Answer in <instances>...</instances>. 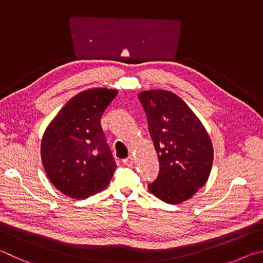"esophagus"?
<instances>
[{
	"instance_id": "esophagus-1",
	"label": "esophagus",
	"mask_w": 263,
	"mask_h": 263,
	"mask_svg": "<svg viewBox=\"0 0 263 263\" xmlns=\"http://www.w3.org/2000/svg\"><path fill=\"white\" fill-rule=\"evenodd\" d=\"M122 163H123L124 165H126V166H132L133 163H134V158H133L132 156H129V157L124 158V159L122 160Z\"/></svg>"
}]
</instances>
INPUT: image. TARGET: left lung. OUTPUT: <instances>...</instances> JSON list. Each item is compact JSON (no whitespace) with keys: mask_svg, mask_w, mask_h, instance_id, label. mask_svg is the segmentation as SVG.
Listing matches in <instances>:
<instances>
[{"mask_svg":"<svg viewBox=\"0 0 263 263\" xmlns=\"http://www.w3.org/2000/svg\"><path fill=\"white\" fill-rule=\"evenodd\" d=\"M139 99L160 165L149 191L166 203H181L209 178L214 149L208 132L190 106L171 91H143Z\"/></svg>","mask_w":263,"mask_h":263,"instance_id":"obj_1","label":"left lung"}]
</instances>
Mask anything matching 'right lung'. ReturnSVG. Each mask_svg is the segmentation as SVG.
<instances>
[{"mask_svg": "<svg viewBox=\"0 0 263 263\" xmlns=\"http://www.w3.org/2000/svg\"><path fill=\"white\" fill-rule=\"evenodd\" d=\"M118 90L93 87L60 109L41 140V160L50 182L71 199L82 200L108 186L117 167L100 119Z\"/></svg>", "mask_w": 263, "mask_h": 263, "instance_id": "add662e5", "label": "right lung"}]
</instances>
